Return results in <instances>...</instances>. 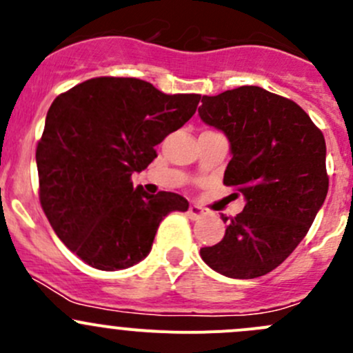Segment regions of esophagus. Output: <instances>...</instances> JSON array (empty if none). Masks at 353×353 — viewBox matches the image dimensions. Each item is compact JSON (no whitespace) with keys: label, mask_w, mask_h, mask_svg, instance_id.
Instances as JSON below:
<instances>
[{"label":"esophagus","mask_w":353,"mask_h":353,"mask_svg":"<svg viewBox=\"0 0 353 353\" xmlns=\"http://www.w3.org/2000/svg\"><path fill=\"white\" fill-rule=\"evenodd\" d=\"M203 215H205V210H203L201 206H198V205H191L190 208H188V216H190L191 220H198V219H201Z\"/></svg>","instance_id":"1"}]
</instances>
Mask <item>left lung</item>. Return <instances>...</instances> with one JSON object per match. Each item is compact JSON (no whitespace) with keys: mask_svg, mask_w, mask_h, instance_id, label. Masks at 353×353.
Returning <instances> with one entry per match:
<instances>
[{"mask_svg":"<svg viewBox=\"0 0 353 353\" xmlns=\"http://www.w3.org/2000/svg\"><path fill=\"white\" fill-rule=\"evenodd\" d=\"M198 112L229 138L223 184L245 198L239 215L223 216V239L199 254L220 275L258 279L292 254L325 203V137L301 105L252 85L203 95Z\"/></svg>","mask_w":353,"mask_h":353,"instance_id":"8db88e82","label":"left lung"}]
</instances>
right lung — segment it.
Wrapping results in <instances>:
<instances>
[{
  "label": "right lung",
  "mask_w": 353,
  "mask_h": 353,
  "mask_svg": "<svg viewBox=\"0 0 353 353\" xmlns=\"http://www.w3.org/2000/svg\"><path fill=\"white\" fill-rule=\"evenodd\" d=\"M201 95L163 94L138 78L99 77L63 92L37 143L39 199L56 236L81 261L104 272L150 252L181 194H147L131 176L157 157L155 145L196 112Z\"/></svg>",
  "instance_id": "obj_1"
}]
</instances>
